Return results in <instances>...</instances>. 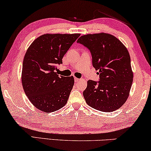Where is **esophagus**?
<instances>
[{"mask_svg": "<svg viewBox=\"0 0 151 151\" xmlns=\"http://www.w3.org/2000/svg\"><path fill=\"white\" fill-rule=\"evenodd\" d=\"M74 80H75L76 82H78L79 81H80V79H79V78H74Z\"/></svg>", "mask_w": 151, "mask_h": 151, "instance_id": "obj_1", "label": "esophagus"}]
</instances>
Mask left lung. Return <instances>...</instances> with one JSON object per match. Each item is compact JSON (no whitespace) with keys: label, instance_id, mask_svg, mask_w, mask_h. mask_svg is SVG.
I'll return each instance as SVG.
<instances>
[{"label":"left lung","instance_id":"left-lung-1","mask_svg":"<svg viewBox=\"0 0 151 151\" xmlns=\"http://www.w3.org/2000/svg\"><path fill=\"white\" fill-rule=\"evenodd\" d=\"M78 43L89 49L93 66L100 73L98 82L89 80L83 96L88 106L103 112L120 108L129 96L133 73L127 47L106 33L80 37Z\"/></svg>","mask_w":151,"mask_h":151}]
</instances>
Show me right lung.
Returning a JSON list of instances; mask_svg holds the SVG:
<instances>
[{
  "label": "right lung",
  "mask_w": 151,
  "mask_h": 151,
  "mask_svg": "<svg viewBox=\"0 0 151 151\" xmlns=\"http://www.w3.org/2000/svg\"><path fill=\"white\" fill-rule=\"evenodd\" d=\"M80 34H47L37 38L27 50L22 70L24 91L35 107L53 112L67 104L73 76L58 75L57 66Z\"/></svg>",
  "instance_id": "add662e5"
}]
</instances>
